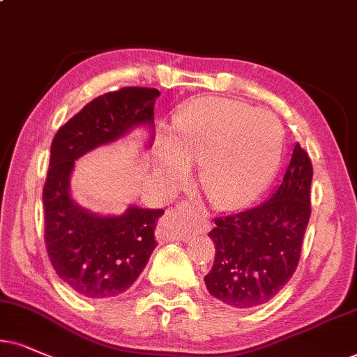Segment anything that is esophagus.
<instances>
[{
    "mask_svg": "<svg viewBox=\"0 0 357 357\" xmlns=\"http://www.w3.org/2000/svg\"><path fill=\"white\" fill-rule=\"evenodd\" d=\"M188 218H192L196 220V231L199 232H207L211 227V220L207 212L196 211L191 204L188 202H183L181 206H178L168 214L165 215L163 219L160 220L156 229V237L163 242L169 241H184L188 238L194 231L188 227L186 220Z\"/></svg>",
    "mask_w": 357,
    "mask_h": 357,
    "instance_id": "34e87169",
    "label": "esophagus"
}]
</instances>
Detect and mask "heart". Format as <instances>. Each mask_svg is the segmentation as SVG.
Returning a JSON list of instances; mask_svg holds the SVG:
<instances>
[{
    "instance_id": "obj_1",
    "label": "heart",
    "mask_w": 357,
    "mask_h": 357,
    "mask_svg": "<svg viewBox=\"0 0 357 357\" xmlns=\"http://www.w3.org/2000/svg\"><path fill=\"white\" fill-rule=\"evenodd\" d=\"M283 151V126L268 110L229 98H199L176 121L173 139L155 151L156 176L166 184L186 178L188 161H204L202 188L212 204L237 209L264 192Z\"/></svg>"
}]
</instances>
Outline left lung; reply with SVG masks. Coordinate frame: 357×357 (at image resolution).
<instances>
[{"label":"left lung","instance_id":"1","mask_svg":"<svg viewBox=\"0 0 357 357\" xmlns=\"http://www.w3.org/2000/svg\"><path fill=\"white\" fill-rule=\"evenodd\" d=\"M313 166L300 143L270 199L252 209L214 219L209 237L215 259L204 277L214 298L247 310L267 303L298 267L303 236L311 215Z\"/></svg>","mask_w":357,"mask_h":357}]
</instances>
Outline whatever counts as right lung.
Segmentation results:
<instances>
[{
	"label": "right lung",
	"instance_id": "add662e5",
	"mask_svg": "<svg viewBox=\"0 0 357 357\" xmlns=\"http://www.w3.org/2000/svg\"><path fill=\"white\" fill-rule=\"evenodd\" d=\"M158 96L146 87L103 93L52 139L43 189L44 242L59 278L87 298H112L133 285L158 245L156 220L165 211L130 207L119 218H100L80 209L69 194L74 160L135 126H151Z\"/></svg>",
	"mask_w": 357,
	"mask_h": 357
}]
</instances>
